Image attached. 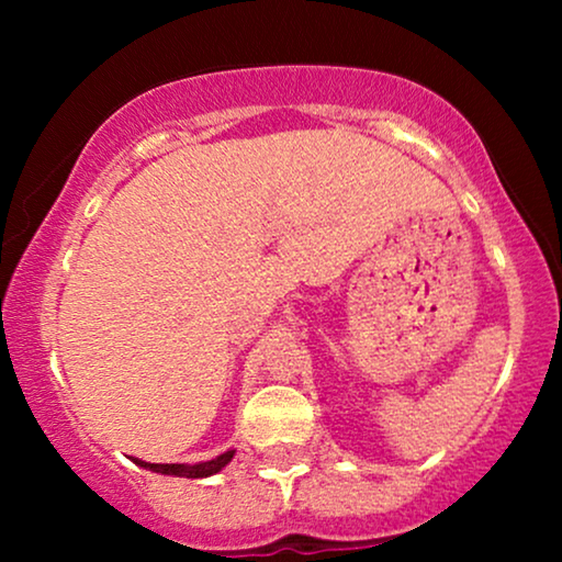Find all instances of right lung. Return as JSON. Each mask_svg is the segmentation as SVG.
<instances>
[{"label":"right lung","mask_w":562,"mask_h":562,"mask_svg":"<svg viewBox=\"0 0 562 562\" xmlns=\"http://www.w3.org/2000/svg\"><path fill=\"white\" fill-rule=\"evenodd\" d=\"M235 450H227L217 456L214 460H206V463H196V465H187V463H145L140 458H133L140 468H148L153 473H164V475H183V479H206V475L220 473L229 460H233Z\"/></svg>","instance_id":"obj_1"}]
</instances>
